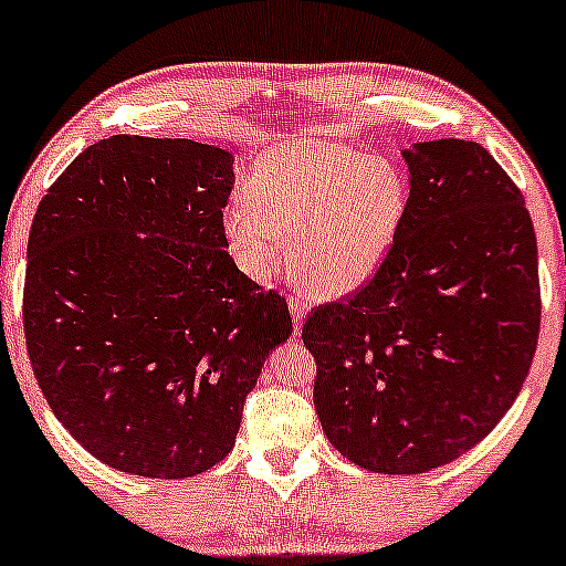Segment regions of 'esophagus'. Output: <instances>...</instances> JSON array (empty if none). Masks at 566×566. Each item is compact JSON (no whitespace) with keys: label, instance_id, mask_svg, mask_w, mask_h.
<instances>
[{"label":"esophagus","instance_id":"34e87169","mask_svg":"<svg viewBox=\"0 0 566 566\" xmlns=\"http://www.w3.org/2000/svg\"><path fill=\"white\" fill-rule=\"evenodd\" d=\"M290 313H292V322H295V332H301V326L305 322V313H308V305H305L303 301H297V297H292Z\"/></svg>","mask_w":566,"mask_h":566}]
</instances>
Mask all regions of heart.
<instances>
[{"label": "heart", "mask_w": 566, "mask_h": 566, "mask_svg": "<svg viewBox=\"0 0 566 566\" xmlns=\"http://www.w3.org/2000/svg\"><path fill=\"white\" fill-rule=\"evenodd\" d=\"M408 184L392 163L326 134H297L255 163L248 197L223 210L237 269L261 282L284 263L316 301L371 282L406 221ZM293 244H289V240Z\"/></svg>", "instance_id": "obj_1"}]
</instances>
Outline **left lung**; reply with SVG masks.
Instances as JSON below:
<instances>
[{"instance_id":"obj_1","label":"left lung","mask_w":566,"mask_h":566,"mask_svg":"<svg viewBox=\"0 0 566 566\" xmlns=\"http://www.w3.org/2000/svg\"><path fill=\"white\" fill-rule=\"evenodd\" d=\"M408 210L385 263L348 303L316 308L322 430L345 459L421 474L459 459L512 408L541 329L524 197L478 142L403 149Z\"/></svg>"}]
</instances>
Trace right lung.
I'll use <instances>...</instances> for the list:
<instances>
[{"label":"right lung","instance_id":"right-lung-1","mask_svg":"<svg viewBox=\"0 0 566 566\" xmlns=\"http://www.w3.org/2000/svg\"><path fill=\"white\" fill-rule=\"evenodd\" d=\"M234 155L118 134L86 147L39 202L25 348L60 424L102 464L181 480L223 461L271 350L282 295L223 240Z\"/></svg>","mask_w":566,"mask_h":566}]
</instances>
